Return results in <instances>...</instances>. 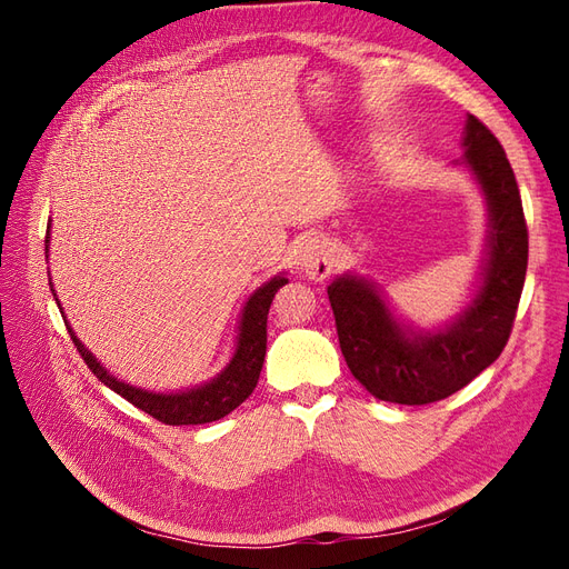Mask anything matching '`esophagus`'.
<instances>
[{
  "label": "esophagus",
  "instance_id": "34e87169",
  "mask_svg": "<svg viewBox=\"0 0 569 569\" xmlns=\"http://www.w3.org/2000/svg\"><path fill=\"white\" fill-rule=\"evenodd\" d=\"M299 266L313 280H322L332 268V253L320 237H306L299 249Z\"/></svg>",
  "mask_w": 569,
  "mask_h": 569
}]
</instances>
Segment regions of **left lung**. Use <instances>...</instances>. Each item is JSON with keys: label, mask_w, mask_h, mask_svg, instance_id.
Masks as SVG:
<instances>
[{"label": "left lung", "mask_w": 569, "mask_h": 569, "mask_svg": "<svg viewBox=\"0 0 569 569\" xmlns=\"http://www.w3.org/2000/svg\"><path fill=\"white\" fill-rule=\"evenodd\" d=\"M462 147V163L489 206L487 256L468 308L437 332H418L393 318L366 278L347 272L327 287L347 366L380 401L422 406L446 399L487 370L512 332L529 256L520 189L501 142L475 116L465 120Z\"/></svg>", "instance_id": "left-lung-1"}]
</instances>
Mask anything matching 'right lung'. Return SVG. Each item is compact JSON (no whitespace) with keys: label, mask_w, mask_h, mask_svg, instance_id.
<instances>
[{"label":"right lung","mask_w":569,"mask_h":569,"mask_svg":"<svg viewBox=\"0 0 569 569\" xmlns=\"http://www.w3.org/2000/svg\"><path fill=\"white\" fill-rule=\"evenodd\" d=\"M44 249L49 251V230L44 239ZM282 284H287V278L274 274L272 280H268L263 287H258L249 297L242 311V322H239L237 349L226 370H222L218 377H213L211 382H203L194 389L176 391V393H157V391L132 387L128 382H120L118 377L109 375V370L101 366L88 349H84V343L76 337L68 320L63 322H66L68 335H71L76 343L78 353L82 356L84 363H88V368L99 377V382H104L109 389H113L132 406L149 412L151 418H157L163 425H203V422L226 418L228 412H232L239 403H244L251 396V391L256 389L258 375H261L263 358H266L268 311Z\"/></svg>","instance_id":"right-lung-1"}]
</instances>
